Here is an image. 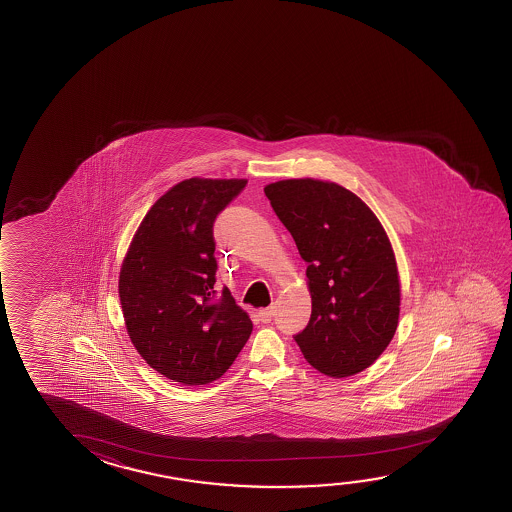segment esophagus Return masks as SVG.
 <instances>
[{"label":"esophagus","instance_id":"34e87169","mask_svg":"<svg viewBox=\"0 0 512 512\" xmlns=\"http://www.w3.org/2000/svg\"><path fill=\"white\" fill-rule=\"evenodd\" d=\"M275 309L274 306L265 307V309H260V313H258V316H260L261 321H265V323H268V321L272 320L274 318Z\"/></svg>","mask_w":512,"mask_h":512}]
</instances>
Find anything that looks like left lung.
<instances>
[{"mask_svg":"<svg viewBox=\"0 0 512 512\" xmlns=\"http://www.w3.org/2000/svg\"><path fill=\"white\" fill-rule=\"evenodd\" d=\"M265 194L307 263L313 311L295 341L320 373H360L389 346L399 320V275L385 229L359 196L332 182L281 180Z\"/></svg>","mask_w":512,"mask_h":512,"instance_id":"left-lung-1","label":"left lung"}]
</instances>
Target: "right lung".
<instances>
[{
  "mask_svg": "<svg viewBox=\"0 0 512 512\" xmlns=\"http://www.w3.org/2000/svg\"><path fill=\"white\" fill-rule=\"evenodd\" d=\"M247 180L191 178L148 210L120 270L130 341L157 373L182 385L221 378L251 336L228 288L215 290L214 222Z\"/></svg>",
  "mask_w": 512,
  "mask_h": 512,
  "instance_id": "1",
  "label": "right lung"
}]
</instances>
